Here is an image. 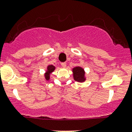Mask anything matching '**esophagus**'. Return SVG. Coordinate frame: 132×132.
I'll return each mask as SVG.
<instances>
[{
	"instance_id": "34e87169",
	"label": "esophagus",
	"mask_w": 132,
	"mask_h": 132,
	"mask_svg": "<svg viewBox=\"0 0 132 132\" xmlns=\"http://www.w3.org/2000/svg\"><path fill=\"white\" fill-rule=\"evenodd\" d=\"M61 66H62V67H66V62H62V63H61Z\"/></svg>"
}]
</instances>
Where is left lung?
Listing matches in <instances>:
<instances>
[{"instance_id":"1","label":"left lung","mask_w":132,"mask_h":132,"mask_svg":"<svg viewBox=\"0 0 132 132\" xmlns=\"http://www.w3.org/2000/svg\"><path fill=\"white\" fill-rule=\"evenodd\" d=\"M73 78L76 81L83 82L85 80V72L83 68L81 67H76L73 69Z\"/></svg>"}]
</instances>
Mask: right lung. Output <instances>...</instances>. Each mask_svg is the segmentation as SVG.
<instances>
[{"label": "right lung", "instance_id": "1", "mask_svg": "<svg viewBox=\"0 0 132 132\" xmlns=\"http://www.w3.org/2000/svg\"><path fill=\"white\" fill-rule=\"evenodd\" d=\"M55 67L53 65H49V66H47V73L45 74V77L46 80L49 79V75L51 72H53L55 70Z\"/></svg>", "mask_w": 132, "mask_h": 132}]
</instances>
